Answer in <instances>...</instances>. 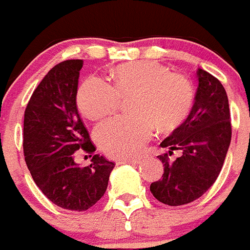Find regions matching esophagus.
I'll use <instances>...</instances> for the list:
<instances>
[{
	"instance_id": "obj_1",
	"label": "esophagus",
	"mask_w": 250,
	"mask_h": 250,
	"mask_svg": "<svg viewBox=\"0 0 250 250\" xmlns=\"http://www.w3.org/2000/svg\"><path fill=\"white\" fill-rule=\"evenodd\" d=\"M140 159H123L119 161V164H139Z\"/></svg>"
}]
</instances>
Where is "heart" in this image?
Returning <instances> with one entry per match:
<instances>
[{"label": "heart", "mask_w": 250, "mask_h": 250, "mask_svg": "<svg viewBox=\"0 0 250 250\" xmlns=\"http://www.w3.org/2000/svg\"><path fill=\"white\" fill-rule=\"evenodd\" d=\"M112 86L91 76L77 91V105L91 120L114 114L120 99L129 101V116L105 121L95 131L101 149L111 158L138 155L150 139L154 125L171 131L189 116L194 104V86L189 77L170 72L156 61H135L118 66L111 74Z\"/></svg>", "instance_id": "b5f03b06"}]
</instances>
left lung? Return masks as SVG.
Segmentation results:
<instances>
[{
    "label": "left lung",
    "mask_w": 250,
    "mask_h": 250,
    "mask_svg": "<svg viewBox=\"0 0 250 250\" xmlns=\"http://www.w3.org/2000/svg\"><path fill=\"white\" fill-rule=\"evenodd\" d=\"M195 103L187 120L160 144L169 152L159 155L164 174L151 183L150 191L170 207L191 203L215 183L231 140L228 96L216 77L199 68ZM174 149L182 155L175 161Z\"/></svg>",
    "instance_id": "8db88e82"
}]
</instances>
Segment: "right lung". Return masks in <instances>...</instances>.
<instances>
[{"label":"right lung","instance_id":"1","mask_svg":"<svg viewBox=\"0 0 250 250\" xmlns=\"http://www.w3.org/2000/svg\"><path fill=\"white\" fill-rule=\"evenodd\" d=\"M83 60H66L47 72L31 96L23 119V155L34 182L47 199L67 210L83 211L105 194L115 164L95 154L79 167V150L94 154L76 105Z\"/></svg>","mask_w":250,"mask_h":250}]
</instances>
